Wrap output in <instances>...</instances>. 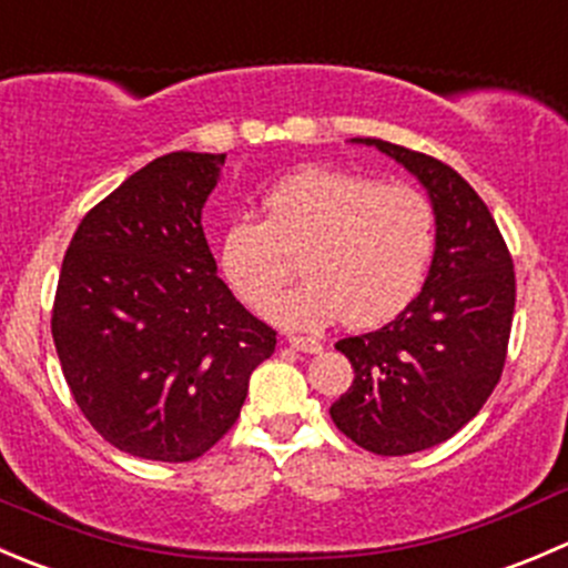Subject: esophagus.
<instances>
[{
  "label": "esophagus",
  "instance_id": "esophagus-1",
  "mask_svg": "<svg viewBox=\"0 0 568 568\" xmlns=\"http://www.w3.org/2000/svg\"><path fill=\"white\" fill-rule=\"evenodd\" d=\"M288 343L296 348V352H305V354H318L321 348H324L318 337L313 335H288Z\"/></svg>",
  "mask_w": 568,
  "mask_h": 568
}]
</instances>
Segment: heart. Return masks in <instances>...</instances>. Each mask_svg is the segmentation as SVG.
I'll return each mask as SVG.
<instances>
[{
	"mask_svg": "<svg viewBox=\"0 0 568 568\" xmlns=\"http://www.w3.org/2000/svg\"><path fill=\"white\" fill-rule=\"evenodd\" d=\"M266 220L239 216L222 236V272L261 307L303 257L308 280L266 305L288 326H348L393 318L420 288L434 250V209L406 183L305 170L263 197Z\"/></svg>",
	"mask_w": 568,
	"mask_h": 568,
	"instance_id": "1",
	"label": "heart"
}]
</instances>
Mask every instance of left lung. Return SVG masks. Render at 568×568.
Segmentation results:
<instances>
[{
	"label": "left lung",
	"instance_id": "obj_1",
	"mask_svg": "<svg viewBox=\"0 0 568 568\" xmlns=\"http://www.w3.org/2000/svg\"><path fill=\"white\" fill-rule=\"evenodd\" d=\"M357 142L420 178L437 216V250L423 291L390 324L335 343L354 382L329 415L359 448L406 456L454 437L500 382L517 277L495 216L454 168L385 140Z\"/></svg>",
	"mask_w": 568,
	"mask_h": 568
}]
</instances>
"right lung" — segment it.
<instances>
[{
  "label": "right lung",
  "instance_id": "obj_1",
  "mask_svg": "<svg viewBox=\"0 0 568 568\" xmlns=\"http://www.w3.org/2000/svg\"><path fill=\"white\" fill-rule=\"evenodd\" d=\"M225 153L175 151L84 214L62 257L51 337L73 400L118 450L192 462L242 412L277 332L225 283L205 242V197Z\"/></svg>",
  "mask_w": 568,
  "mask_h": 568
}]
</instances>
